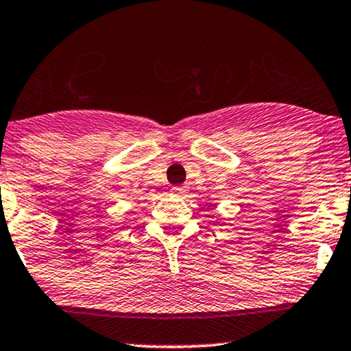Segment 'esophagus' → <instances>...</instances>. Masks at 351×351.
I'll return each mask as SVG.
<instances>
[{"instance_id":"1","label":"esophagus","mask_w":351,"mask_h":351,"mask_svg":"<svg viewBox=\"0 0 351 351\" xmlns=\"http://www.w3.org/2000/svg\"><path fill=\"white\" fill-rule=\"evenodd\" d=\"M171 193L176 194V196H181V194L186 193V186H173Z\"/></svg>"}]
</instances>
